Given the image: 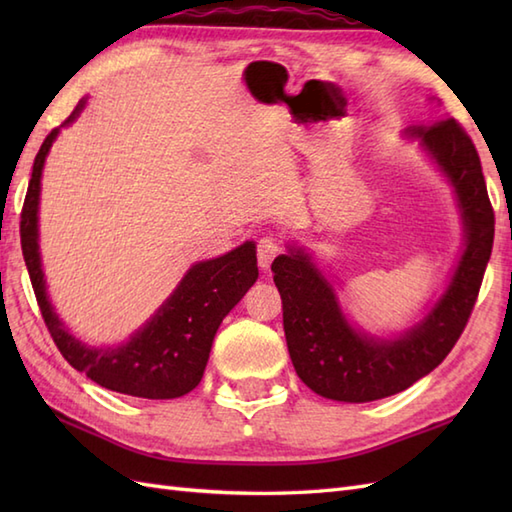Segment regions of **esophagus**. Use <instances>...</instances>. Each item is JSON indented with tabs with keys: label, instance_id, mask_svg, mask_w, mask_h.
<instances>
[{
	"label": "esophagus",
	"instance_id": "1",
	"mask_svg": "<svg viewBox=\"0 0 512 512\" xmlns=\"http://www.w3.org/2000/svg\"><path fill=\"white\" fill-rule=\"evenodd\" d=\"M281 253V248L277 244V239L273 237H262L257 242V262L259 268L262 270H270V264H273V259Z\"/></svg>",
	"mask_w": 512,
	"mask_h": 512
}]
</instances>
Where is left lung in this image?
I'll return each mask as SVG.
<instances>
[{
	"mask_svg": "<svg viewBox=\"0 0 512 512\" xmlns=\"http://www.w3.org/2000/svg\"><path fill=\"white\" fill-rule=\"evenodd\" d=\"M411 134L420 138L424 151L453 184L466 228L460 264L427 317L396 339L367 336L347 323L330 281L303 248L288 246V255L273 262L292 365L303 383L323 398L369 402L405 391L447 358L480 295L495 235L480 156L455 118L413 127Z\"/></svg>",
	"mask_w": 512,
	"mask_h": 512,
	"instance_id": "1",
	"label": "left lung"
}]
</instances>
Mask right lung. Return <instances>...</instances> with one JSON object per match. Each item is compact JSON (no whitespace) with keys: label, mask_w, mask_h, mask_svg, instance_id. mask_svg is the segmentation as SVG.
I'll list each match as a JSON object with an SVG mask.
<instances>
[{"label":"right lung","mask_w":512,"mask_h":512,"mask_svg":"<svg viewBox=\"0 0 512 512\" xmlns=\"http://www.w3.org/2000/svg\"><path fill=\"white\" fill-rule=\"evenodd\" d=\"M83 107L85 99L79 101L63 125L72 123ZM57 134L59 129H52L35 156L19 222L21 253H24L30 284L54 345L76 372H83L94 383L118 394L149 400L189 394L202 380L213 336L222 319L257 281L255 244L246 242L222 257L195 264L184 275L180 286L173 290V295L127 343L116 347H90L76 341L48 301L37 242L41 171Z\"/></svg>","instance_id":"1"}]
</instances>
